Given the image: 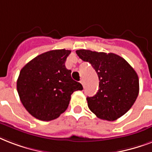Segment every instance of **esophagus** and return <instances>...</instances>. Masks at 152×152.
<instances>
[{
    "label": "esophagus",
    "mask_w": 152,
    "mask_h": 152,
    "mask_svg": "<svg viewBox=\"0 0 152 152\" xmlns=\"http://www.w3.org/2000/svg\"><path fill=\"white\" fill-rule=\"evenodd\" d=\"M80 82H81V84L83 86V87H84V84H85V82H84V80L83 79H81V81H80Z\"/></svg>",
    "instance_id": "1"
}]
</instances>
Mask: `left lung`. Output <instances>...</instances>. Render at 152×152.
Segmentation results:
<instances>
[{"instance_id": "left-lung-1", "label": "left lung", "mask_w": 152, "mask_h": 152, "mask_svg": "<svg viewBox=\"0 0 152 152\" xmlns=\"http://www.w3.org/2000/svg\"><path fill=\"white\" fill-rule=\"evenodd\" d=\"M78 57L89 63L97 72L99 89L87 97L88 107L98 118L113 121L125 114L139 94V78L126 60L113 53L76 50Z\"/></svg>"}]
</instances>
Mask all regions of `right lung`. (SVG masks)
<instances>
[{
  "label": "right lung",
  "instance_id": "1",
  "mask_svg": "<svg viewBox=\"0 0 152 152\" xmlns=\"http://www.w3.org/2000/svg\"><path fill=\"white\" fill-rule=\"evenodd\" d=\"M70 52L65 49L47 51L21 69L17 92L26 110L35 118L43 121L58 118L67 109L73 93L83 89L66 68Z\"/></svg>",
  "mask_w": 152,
  "mask_h": 152
}]
</instances>
